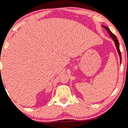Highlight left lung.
<instances>
[{"instance_id":"obj_1","label":"left lung","mask_w":128,"mask_h":128,"mask_svg":"<svg viewBox=\"0 0 128 128\" xmlns=\"http://www.w3.org/2000/svg\"><path fill=\"white\" fill-rule=\"evenodd\" d=\"M103 27L104 28L106 29V30L108 32V33H109V34L110 35V36L112 37V38L113 39V41L114 42V44H115V46L116 47V49H117V51H118V54H119L120 56V62H121V51H120V44H119V42H118V40L117 39L116 36L115 35H114V34H113V33H112V32L110 31V30L109 29V28H108L107 26H104L103 25Z\"/></svg>"}]
</instances>
